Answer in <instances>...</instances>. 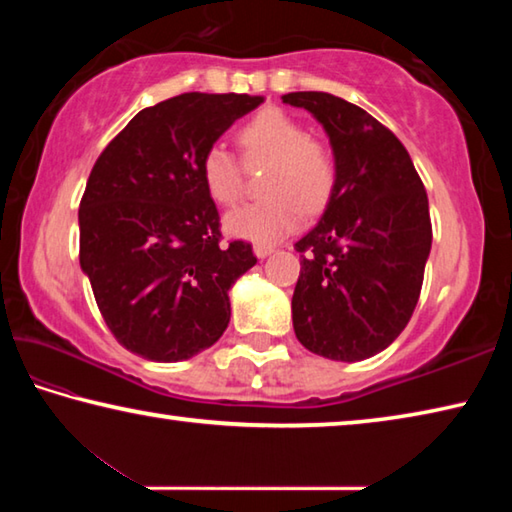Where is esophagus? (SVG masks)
<instances>
[{
    "label": "esophagus",
    "instance_id": "34e87169",
    "mask_svg": "<svg viewBox=\"0 0 512 512\" xmlns=\"http://www.w3.org/2000/svg\"><path fill=\"white\" fill-rule=\"evenodd\" d=\"M253 250H255V255H257L259 259H264V257H268V255H271L275 248H273V246H259V244H257V246L253 248Z\"/></svg>",
    "mask_w": 512,
    "mask_h": 512
}]
</instances>
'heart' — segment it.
Masks as SVG:
<instances>
[{"instance_id":"1","label":"heart","mask_w":512,"mask_h":512,"mask_svg":"<svg viewBox=\"0 0 512 512\" xmlns=\"http://www.w3.org/2000/svg\"><path fill=\"white\" fill-rule=\"evenodd\" d=\"M237 142L248 162H268L264 198L239 205L225 216L232 237L271 246L300 228L307 212H320L336 185V160L329 146L307 135L284 110L264 108L239 128ZM201 180L214 203L232 205L241 192L239 162L225 146L212 144L201 158Z\"/></svg>"}]
</instances>
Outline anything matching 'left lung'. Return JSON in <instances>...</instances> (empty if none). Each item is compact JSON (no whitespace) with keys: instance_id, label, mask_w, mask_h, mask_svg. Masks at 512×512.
<instances>
[{"instance_id":"8db88e82","label":"left lung","mask_w":512,"mask_h":512,"mask_svg":"<svg viewBox=\"0 0 512 512\" xmlns=\"http://www.w3.org/2000/svg\"><path fill=\"white\" fill-rule=\"evenodd\" d=\"M329 137L336 185L302 237L291 314L298 341L332 361L386 350L418 305L431 250L429 201L402 142L341 97L289 92Z\"/></svg>"}]
</instances>
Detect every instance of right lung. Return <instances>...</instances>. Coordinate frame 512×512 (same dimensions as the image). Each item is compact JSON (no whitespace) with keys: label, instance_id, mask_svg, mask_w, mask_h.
Instances as JSON below:
<instances>
[{"label":"right lung","instance_id":"1","mask_svg":"<svg viewBox=\"0 0 512 512\" xmlns=\"http://www.w3.org/2000/svg\"><path fill=\"white\" fill-rule=\"evenodd\" d=\"M264 97L187 92L144 108L112 140L79 207L81 271L115 339L149 361L192 359L221 339L232 289L257 264L221 244L201 158Z\"/></svg>","mask_w":512,"mask_h":512}]
</instances>
